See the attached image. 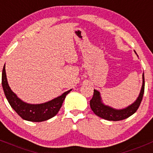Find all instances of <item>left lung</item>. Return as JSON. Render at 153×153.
I'll return each instance as SVG.
<instances>
[{"instance_id": "1", "label": "left lung", "mask_w": 153, "mask_h": 153, "mask_svg": "<svg viewBox=\"0 0 153 153\" xmlns=\"http://www.w3.org/2000/svg\"><path fill=\"white\" fill-rule=\"evenodd\" d=\"M144 88H145V81H144V75H143V85L139 97L134 103L125 109H115L105 105L101 101L100 92L97 90H94V95H93L92 99L90 100V105L93 112L97 116L103 119L114 121V122L121 121V120L128 118L137 112L142 101L144 94Z\"/></svg>"}]
</instances>
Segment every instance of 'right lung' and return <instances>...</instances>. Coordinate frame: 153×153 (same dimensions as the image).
Listing matches in <instances>:
<instances>
[{
	"label": "right lung",
	"mask_w": 153,
	"mask_h": 153,
	"mask_svg": "<svg viewBox=\"0 0 153 153\" xmlns=\"http://www.w3.org/2000/svg\"><path fill=\"white\" fill-rule=\"evenodd\" d=\"M2 87L6 98L7 99L10 105L15 112L22 119L34 122H44L55 116L60 109L66 95L72 91L69 90L63 93L61 96L48 102L35 105L26 103L17 97L16 95L11 91L7 79L5 65L3 68L2 72Z\"/></svg>",
	"instance_id": "obj_1"
}]
</instances>
